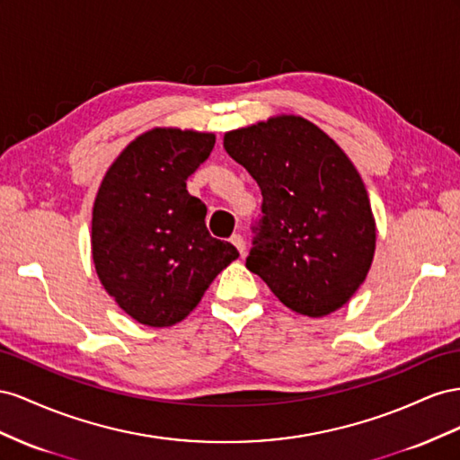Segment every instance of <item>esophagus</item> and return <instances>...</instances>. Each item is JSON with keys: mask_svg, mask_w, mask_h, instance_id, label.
<instances>
[{"mask_svg": "<svg viewBox=\"0 0 460 460\" xmlns=\"http://www.w3.org/2000/svg\"><path fill=\"white\" fill-rule=\"evenodd\" d=\"M231 243L234 244V248H237V251H239L241 256H243L244 251H246V243H244V239H243V234H233Z\"/></svg>", "mask_w": 460, "mask_h": 460, "instance_id": "esophagus-1", "label": "esophagus"}]
</instances>
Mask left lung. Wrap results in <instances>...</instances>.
I'll return each instance as SVG.
<instances>
[{
  "instance_id": "left-lung-1",
  "label": "left lung",
  "mask_w": 460,
  "mask_h": 460,
  "mask_svg": "<svg viewBox=\"0 0 460 460\" xmlns=\"http://www.w3.org/2000/svg\"><path fill=\"white\" fill-rule=\"evenodd\" d=\"M223 148L264 196L246 268L300 316L322 318L345 306L376 252L370 199L349 155L300 115L229 130Z\"/></svg>"
}]
</instances>
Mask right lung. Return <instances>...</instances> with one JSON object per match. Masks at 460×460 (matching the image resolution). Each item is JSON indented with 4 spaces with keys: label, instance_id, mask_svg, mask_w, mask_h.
Listing matches in <instances>:
<instances>
[{
    "label": "right lung",
    "instance_id": "right-lung-1",
    "mask_svg": "<svg viewBox=\"0 0 460 460\" xmlns=\"http://www.w3.org/2000/svg\"><path fill=\"white\" fill-rule=\"evenodd\" d=\"M214 133L155 127L103 175L92 209V260L106 293L135 322L172 327L199 306L237 248L206 229V206L187 179L208 160Z\"/></svg>",
    "mask_w": 460,
    "mask_h": 460
}]
</instances>
